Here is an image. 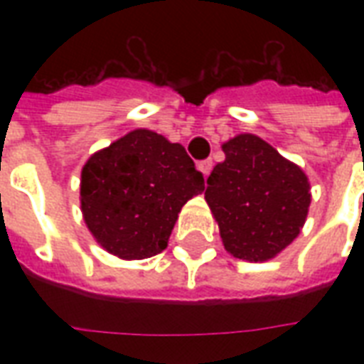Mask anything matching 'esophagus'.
I'll return each mask as SVG.
<instances>
[{
	"mask_svg": "<svg viewBox=\"0 0 364 364\" xmlns=\"http://www.w3.org/2000/svg\"><path fill=\"white\" fill-rule=\"evenodd\" d=\"M211 168H213V162H211L210 159H205V160H200V162H198V170L202 171V176H204V177H208V176H210Z\"/></svg>",
	"mask_w": 364,
	"mask_h": 364,
	"instance_id": "1",
	"label": "esophagus"
}]
</instances>
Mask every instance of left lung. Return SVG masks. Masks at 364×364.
<instances>
[{"label": "left lung", "instance_id": "1", "mask_svg": "<svg viewBox=\"0 0 364 364\" xmlns=\"http://www.w3.org/2000/svg\"><path fill=\"white\" fill-rule=\"evenodd\" d=\"M225 162L208 177L210 204L225 249L236 259L262 262L299 236L310 208V183L253 134H240L223 145Z\"/></svg>", "mask_w": 364, "mask_h": 364}]
</instances>
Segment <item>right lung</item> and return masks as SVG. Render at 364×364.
<instances>
[{
    "label": "right lung",
    "instance_id": "obj_1",
    "mask_svg": "<svg viewBox=\"0 0 364 364\" xmlns=\"http://www.w3.org/2000/svg\"><path fill=\"white\" fill-rule=\"evenodd\" d=\"M204 191V177L179 143L134 130L92 154L81 173L88 230L121 259H147L168 245L177 213Z\"/></svg>",
    "mask_w": 364,
    "mask_h": 364
}]
</instances>
